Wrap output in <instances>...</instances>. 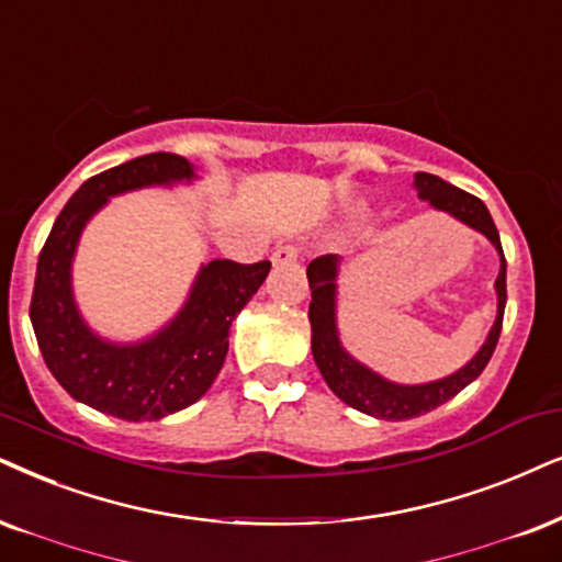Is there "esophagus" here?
<instances>
[{"label": "esophagus", "mask_w": 562, "mask_h": 562, "mask_svg": "<svg viewBox=\"0 0 562 562\" xmlns=\"http://www.w3.org/2000/svg\"><path fill=\"white\" fill-rule=\"evenodd\" d=\"M297 257H301V251H297V246L293 244H285V246H277L272 251V265L274 267H285V265H295Z\"/></svg>", "instance_id": "esophagus-1"}]
</instances>
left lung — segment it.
I'll list each match as a JSON object with an SVG mask.
<instances>
[{
  "instance_id": "8db88e82",
  "label": "left lung",
  "mask_w": 562,
  "mask_h": 562,
  "mask_svg": "<svg viewBox=\"0 0 562 562\" xmlns=\"http://www.w3.org/2000/svg\"><path fill=\"white\" fill-rule=\"evenodd\" d=\"M415 187L417 194L428 199L432 207L449 212V215L467 223L470 228L485 233L493 240V246L498 248L501 274L495 280V290H498V318H495L482 350L461 371L449 375V379L425 383V386H400V383H392L375 375L373 371H368L366 366L355 363L350 355L339 347L337 326H334V280H337L339 259L334 254H326V257L311 261L305 274H308L311 288L308 318L311 331H314L311 334V350H314L318 371H322L324 381L329 383L331 392L345 404L366 412V415L381 417V420H409V417H420L425 412L449 402L464 386H470L485 371L490 358H493L503 329V311H506V257H503L498 228H495L485 202L470 194V191L451 187V183H446L432 173H417Z\"/></svg>"
}]
</instances>
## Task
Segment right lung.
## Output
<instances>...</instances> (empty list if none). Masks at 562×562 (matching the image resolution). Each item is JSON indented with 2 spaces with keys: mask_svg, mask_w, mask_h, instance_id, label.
I'll list each match as a JSON object with an SVG mask.
<instances>
[{
  "mask_svg": "<svg viewBox=\"0 0 562 562\" xmlns=\"http://www.w3.org/2000/svg\"><path fill=\"white\" fill-rule=\"evenodd\" d=\"M191 176L189 160L173 153L142 155L92 176L64 204L35 269L31 322L48 371L77 402L130 423L160 420L207 392L228 355L233 318L272 269L269 261H210L181 314L142 345H109L82 324L69 290V265L92 212L122 191Z\"/></svg>",
  "mask_w": 562,
  "mask_h": 562,
  "instance_id": "right-lung-1",
  "label": "right lung"
}]
</instances>
